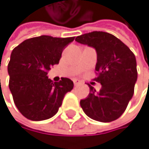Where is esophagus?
<instances>
[{"instance_id":"1","label":"esophagus","mask_w":149,"mask_h":149,"mask_svg":"<svg viewBox=\"0 0 149 149\" xmlns=\"http://www.w3.org/2000/svg\"><path fill=\"white\" fill-rule=\"evenodd\" d=\"M80 83H81L80 80H78V79H74V86H78Z\"/></svg>"}]
</instances>
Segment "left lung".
<instances>
[{
    "instance_id": "left-lung-1",
    "label": "left lung",
    "mask_w": 149,
    "mask_h": 149,
    "mask_svg": "<svg viewBox=\"0 0 149 149\" xmlns=\"http://www.w3.org/2000/svg\"><path fill=\"white\" fill-rule=\"evenodd\" d=\"M75 41L97 52V82L100 92L89 86L90 93L80 100L84 112L93 120L110 123L124 112L133 97L137 80L136 60L125 44L110 33L93 31L78 36Z\"/></svg>"
}]
</instances>
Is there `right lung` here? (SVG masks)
Listing matches in <instances>:
<instances>
[{
  "mask_svg": "<svg viewBox=\"0 0 149 149\" xmlns=\"http://www.w3.org/2000/svg\"><path fill=\"white\" fill-rule=\"evenodd\" d=\"M74 39L40 36L28 38L13 49L8 63L9 88L18 111L29 120L43 121L54 116L65 94L73 89L71 79L63 77L53 83L47 74Z\"/></svg>",
  "mask_w": 149,
  "mask_h": 149,
  "instance_id": "1",
  "label": "right lung"
}]
</instances>
